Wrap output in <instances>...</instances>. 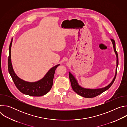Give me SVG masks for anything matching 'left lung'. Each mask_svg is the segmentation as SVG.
Here are the masks:
<instances>
[{
  "label": "left lung",
  "mask_w": 127,
  "mask_h": 127,
  "mask_svg": "<svg viewBox=\"0 0 127 127\" xmlns=\"http://www.w3.org/2000/svg\"><path fill=\"white\" fill-rule=\"evenodd\" d=\"M111 41H112L113 44V47H114V49L115 52V53L116 54L117 56V67H116V74L113 80V81L111 82V83L108 84L107 86L104 88H99V89H87V88H84L80 86H79L77 83V80L75 79V77L71 74L70 72H69V78L71 82L72 88L73 89L74 91L78 95L85 97V98H93V97H95L98 95H100L104 92H105V90H107L108 88H109L113 84L116 77L117 75V67L118 66V55L116 49V45H115V41L113 39H111Z\"/></svg>",
  "instance_id": "obj_1"
}]
</instances>
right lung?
Segmentation results:
<instances>
[{
	"label": "right lung",
	"instance_id": "obj_1",
	"mask_svg": "<svg viewBox=\"0 0 127 127\" xmlns=\"http://www.w3.org/2000/svg\"><path fill=\"white\" fill-rule=\"evenodd\" d=\"M12 42L11 39L9 48V56L8 59V69L13 81L20 91L25 95L32 96H41L47 94L51 89L54 74L57 65L52 68L40 80L34 82H29L18 77L13 71L11 62V47Z\"/></svg>",
	"mask_w": 127,
	"mask_h": 127
}]
</instances>
